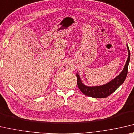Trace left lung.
Masks as SVG:
<instances>
[{"label": "left lung", "instance_id": "8db88e82", "mask_svg": "<svg viewBox=\"0 0 134 134\" xmlns=\"http://www.w3.org/2000/svg\"><path fill=\"white\" fill-rule=\"evenodd\" d=\"M126 47L128 49V56L125 65L122 72L110 81L104 85L98 86H87L84 84L81 81L80 75L76 73L77 77V85L82 93L85 96L95 98H106L107 96L112 94L118 87L120 86L125 80L127 74H128V65L130 61V51H129L128 44H126Z\"/></svg>", "mask_w": 134, "mask_h": 134}]
</instances>
